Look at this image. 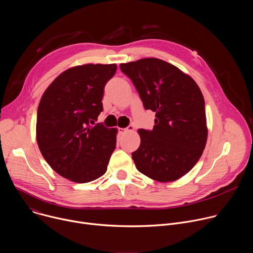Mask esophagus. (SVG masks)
Instances as JSON below:
<instances>
[{
	"mask_svg": "<svg viewBox=\"0 0 253 253\" xmlns=\"http://www.w3.org/2000/svg\"><path fill=\"white\" fill-rule=\"evenodd\" d=\"M133 130H134V127L132 125H129L126 128H119L120 133H125V132H129V131H133Z\"/></svg>",
	"mask_w": 253,
	"mask_h": 253,
	"instance_id": "obj_1",
	"label": "esophagus"
}]
</instances>
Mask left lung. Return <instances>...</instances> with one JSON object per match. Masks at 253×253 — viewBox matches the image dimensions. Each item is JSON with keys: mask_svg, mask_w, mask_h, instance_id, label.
<instances>
[{"mask_svg": "<svg viewBox=\"0 0 253 253\" xmlns=\"http://www.w3.org/2000/svg\"><path fill=\"white\" fill-rule=\"evenodd\" d=\"M145 110L156 113L152 130L139 129L141 143L132 153L136 168L160 182L189 172L205 148L207 127L203 95L188 75L155 58L120 64Z\"/></svg>", "mask_w": 253, "mask_h": 253, "instance_id": "1", "label": "left lung"}]
</instances>
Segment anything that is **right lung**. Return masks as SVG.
<instances>
[{"mask_svg":"<svg viewBox=\"0 0 253 253\" xmlns=\"http://www.w3.org/2000/svg\"><path fill=\"white\" fill-rule=\"evenodd\" d=\"M117 65L88 64L66 70L43 94L37 112V142L47 163L78 183L102 176L116 148L117 130L94 124L103 111L104 88Z\"/></svg>","mask_w":253,"mask_h":253,"instance_id":"right-lung-1","label":"right lung"}]
</instances>
